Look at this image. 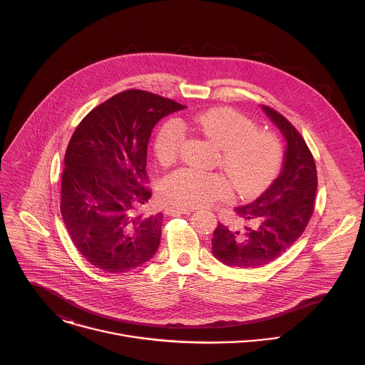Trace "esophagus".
I'll list each match as a JSON object with an SVG mask.
<instances>
[{"mask_svg": "<svg viewBox=\"0 0 365 365\" xmlns=\"http://www.w3.org/2000/svg\"><path fill=\"white\" fill-rule=\"evenodd\" d=\"M195 210L193 207H186V206H178V205H170L166 207V214H192Z\"/></svg>", "mask_w": 365, "mask_h": 365, "instance_id": "1", "label": "esophagus"}]
</instances>
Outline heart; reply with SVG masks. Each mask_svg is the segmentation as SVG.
<instances>
[{
	"label": "heart",
	"mask_w": 365,
	"mask_h": 365,
	"mask_svg": "<svg viewBox=\"0 0 365 365\" xmlns=\"http://www.w3.org/2000/svg\"><path fill=\"white\" fill-rule=\"evenodd\" d=\"M189 127L214 141L220 148V166L241 195L264 187L279 172L282 150L277 140L255 131V124L228 108L196 114ZM185 143V128L178 120H168L154 137V153L162 165L173 163ZM163 195L185 206H206L230 196L228 183L218 175L183 168L170 173L162 186Z\"/></svg>",
	"instance_id": "b5f03b06"
}]
</instances>
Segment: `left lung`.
<instances>
[{
    "label": "left lung",
    "instance_id": "1",
    "mask_svg": "<svg viewBox=\"0 0 365 365\" xmlns=\"http://www.w3.org/2000/svg\"><path fill=\"white\" fill-rule=\"evenodd\" d=\"M286 140L283 168L273 183L235 212L254 227L244 231L220 224L212 254L230 267H263L279 258L302 235L312 214L318 187L317 165L299 131L277 111L262 106Z\"/></svg>",
    "mask_w": 365,
    "mask_h": 365
}]
</instances>
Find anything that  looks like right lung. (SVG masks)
Segmentation results:
<instances>
[{
	"mask_svg": "<svg viewBox=\"0 0 365 365\" xmlns=\"http://www.w3.org/2000/svg\"><path fill=\"white\" fill-rule=\"evenodd\" d=\"M186 108L140 89L114 95L76 127L65 154L61 212L78 251L103 272L124 273L158 251L163 215L141 214L147 144L163 117Z\"/></svg>",
	"mask_w": 365,
	"mask_h": 365,
	"instance_id": "1",
	"label": "right lung"
}]
</instances>
